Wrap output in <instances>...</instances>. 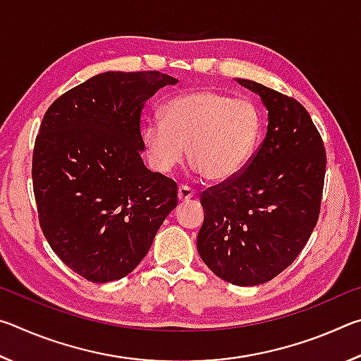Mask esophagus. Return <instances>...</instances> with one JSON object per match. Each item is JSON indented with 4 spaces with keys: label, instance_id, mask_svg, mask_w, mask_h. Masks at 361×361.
<instances>
[{
    "label": "esophagus",
    "instance_id": "esophagus-1",
    "mask_svg": "<svg viewBox=\"0 0 361 361\" xmlns=\"http://www.w3.org/2000/svg\"><path fill=\"white\" fill-rule=\"evenodd\" d=\"M194 194H195L194 189H191V188L186 186V185H180V188H178V199H180V202H186V200L192 199Z\"/></svg>",
    "mask_w": 361,
    "mask_h": 361
}]
</instances>
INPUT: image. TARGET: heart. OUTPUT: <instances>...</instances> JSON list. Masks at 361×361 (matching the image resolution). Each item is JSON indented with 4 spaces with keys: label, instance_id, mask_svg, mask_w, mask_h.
<instances>
[{
    "label": "heart",
    "instance_id": "obj_1",
    "mask_svg": "<svg viewBox=\"0 0 361 361\" xmlns=\"http://www.w3.org/2000/svg\"><path fill=\"white\" fill-rule=\"evenodd\" d=\"M261 114L245 99L194 89L170 99L162 121L151 119L142 130V142L152 169L169 173L188 156L194 172L223 183L247 167L258 145Z\"/></svg>",
    "mask_w": 361,
    "mask_h": 361
}]
</instances>
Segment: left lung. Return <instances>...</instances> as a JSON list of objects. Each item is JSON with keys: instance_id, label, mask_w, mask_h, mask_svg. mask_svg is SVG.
<instances>
[{"instance_id": "8db88e82", "label": "left lung", "mask_w": 361, "mask_h": 361, "mask_svg": "<svg viewBox=\"0 0 361 361\" xmlns=\"http://www.w3.org/2000/svg\"><path fill=\"white\" fill-rule=\"evenodd\" d=\"M239 82L266 105L267 133L235 178L200 194L205 219L197 252L219 279L253 286L277 277L307 243L320 216L326 151L298 100Z\"/></svg>"}]
</instances>
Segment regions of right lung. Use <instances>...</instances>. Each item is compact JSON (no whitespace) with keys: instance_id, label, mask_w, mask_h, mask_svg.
Returning <instances> with one entry per match:
<instances>
[{"instance_id":"obj_1","label":"right lung","mask_w":361,"mask_h":361,"mask_svg":"<svg viewBox=\"0 0 361 361\" xmlns=\"http://www.w3.org/2000/svg\"><path fill=\"white\" fill-rule=\"evenodd\" d=\"M176 82L159 71H106L60 95L42 118L32 162L39 226L89 282L130 274L178 204L176 183L140 156L143 103Z\"/></svg>"}]
</instances>
